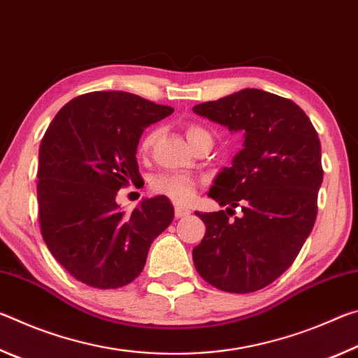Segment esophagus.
I'll return each mask as SVG.
<instances>
[{
    "instance_id": "obj_1",
    "label": "esophagus",
    "mask_w": 358,
    "mask_h": 358,
    "mask_svg": "<svg viewBox=\"0 0 358 358\" xmlns=\"http://www.w3.org/2000/svg\"><path fill=\"white\" fill-rule=\"evenodd\" d=\"M189 215H191L189 210L181 208V207H175V217H177V220H180V217H186V216H189Z\"/></svg>"
}]
</instances>
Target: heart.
<instances>
[{
    "mask_svg": "<svg viewBox=\"0 0 358 358\" xmlns=\"http://www.w3.org/2000/svg\"><path fill=\"white\" fill-rule=\"evenodd\" d=\"M157 134H159L157 129H150L147 134L143 136L141 142L142 153H147L151 148V145L155 143ZM186 138L194 147V145H197L201 141H205V138H211V136L207 129L202 128V126L189 124L186 126ZM150 187L155 194H159V196L171 199L173 203L186 205L192 201L194 192H196V181L191 177H187V175L181 173H159L151 178Z\"/></svg>",
    "mask_w": 358,
    "mask_h": 358,
    "instance_id": "b5f03b06",
    "label": "heart"
}]
</instances>
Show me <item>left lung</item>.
<instances>
[{
  "label": "left lung",
  "mask_w": 358,
  "mask_h": 358,
  "mask_svg": "<svg viewBox=\"0 0 358 358\" xmlns=\"http://www.w3.org/2000/svg\"><path fill=\"white\" fill-rule=\"evenodd\" d=\"M192 110L245 134L232 167L217 173L208 192L229 208L196 211L207 232L192 250L194 265L217 289L256 292L292 265L316 222L324 178L317 132L295 102L256 88ZM237 206L244 216L229 222Z\"/></svg>",
  "instance_id": "1"
}]
</instances>
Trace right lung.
I'll list each match as a JSON object with an SVG mask.
<instances>
[{
    "mask_svg": "<svg viewBox=\"0 0 358 358\" xmlns=\"http://www.w3.org/2000/svg\"><path fill=\"white\" fill-rule=\"evenodd\" d=\"M172 112L132 93L93 92L63 106L47 128L38 167L41 234L77 281L98 289L132 282L171 226L164 196L143 199L131 215L115 199L142 178L136 153L143 129Z\"/></svg>",
    "mask_w": 358,
    "mask_h": 358,
    "instance_id": "obj_1",
    "label": "right lung"
}]
</instances>
